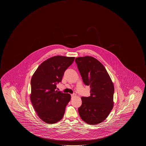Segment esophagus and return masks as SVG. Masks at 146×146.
Here are the masks:
<instances>
[{"mask_svg": "<svg viewBox=\"0 0 146 146\" xmlns=\"http://www.w3.org/2000/svg\"><path fill=\"white\" fill-rule=\"evenodd\" d=\"M75 96H76V95H75V94H71V97H72V98L74 97H75Z\"/></svg>", "mask_w": 146, "mask_h": 146, "instance_id": "1", "label": "esophagus"}]
</instances>
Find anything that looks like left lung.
<instances>
[{
  "mask_svg": "<svg viewBox=\"0 0 146 146\" xmlns=\"http://www.w3.org/2000/svg\"><path fill=\"white\" fill-rule=\"evenodd\" d=\"M75 62L84 84L91 88V96L81 97L79 115L88 124H98L108 117L113 107V84L105 67L95 58L79 57Z\"/></svg>",
  "mask_w": 146,
  "mask_h": 146,
  "instance_id": "left-lung-1",
  "label": "left lung"
}]
</instances>
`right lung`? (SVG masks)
Masks as SVG:
<instances>
[{
    "instance_id": "obj_1",
    "label": "right lung",
    "mask_w": 146,
    "mask_h": 146,
    "mask_svg": "<svg viewBox=\"0 0 146 146\" xmlns=\"http://www.w3.org/2000/svg\"><path fill=\"white\" fill-rule=\"evenodd\" d=\"M74 60V57L60 55L49 58L38 66L32 76L31 103L39 117L46 123H56L64 115L71 95L56 91V84L62 81L64 72Z\"/></svg>"
}]
</instances>
